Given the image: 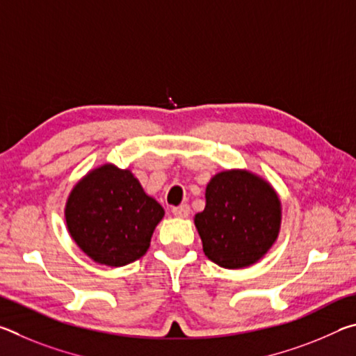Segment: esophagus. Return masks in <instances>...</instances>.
Segmentation results:
<instances>
[{
	"label": "esophagus",
	"mask_w": 356,
	"mask_h": 356,
	"mask_svg": "<svg viewBox=\"0 0 356 356\" xmlns=\"http://www.w3.org/2000/svg\"><path fill=\"white\" fill-rule=\"evenodd\" d=\"M172 213L179 218H186L190 215V206L188 204H180L177 207H172Z\"/></svg>",
	"instance_id": "esophagus-1"
}]
</instances>
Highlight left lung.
I'll return each instance as SVG.
<instances>
[{
  "mask_svg": "<svg viewBox=\"0 0 356 356\" xmlns=\"http://www.w3.org/2000/svg\"><path fill=\"white\" fill-rule=\"evenodd\" d=\"M281 202L272 185L250 171H222L206 188V209L195 215L202 250L225 268L264 257L280 232Z\"/></svg>",
  "mask_w": 356,
  "mask_h": 356,
  "instance_id": "8db88e82",
  "label": "left lung"
}]
</instances>
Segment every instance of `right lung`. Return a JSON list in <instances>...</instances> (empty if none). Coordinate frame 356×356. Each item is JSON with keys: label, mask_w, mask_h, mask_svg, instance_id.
<instances>
[{"label": "right lung", "mask_w": 356, "mask_h": 356, "mask_svg": "<svg viewBox=\"0 0 356 356\" xmlns=\"http://www.w3.org/2000/svg\"><path fill=\"white\" fill-rule=\"evenodd\" d=\"M165 210L129 170L104 165L81 179L65 204L75 243L95 262L122 267L146 254Z\"/></svg>", "instance_id": "obj_1"}]
</instances>
